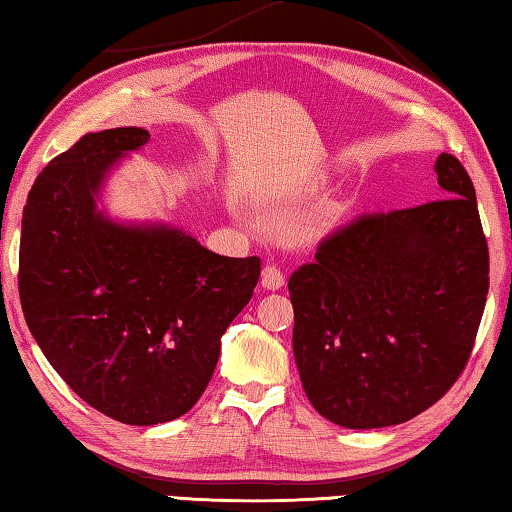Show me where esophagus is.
<instances>
[{
	"label": "esophagus",
	"mask_w": 512,
	"mask_h": 512,
	"mask_svg": "<svg viewBox=\"0 0 512 512\" xmlns=\"http://www.w3.org/2000/svg\"><path fill=\"white\" fill-rule=\"evenodd\" d=\"M282 285H285V273H282L276 264H266L262 271V287L276 292Z\"/></svg>",
	"instance_id": "esophagus-1"
}]
</instances>
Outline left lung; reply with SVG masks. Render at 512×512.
Returning <instances> with one entry per match:
<instances>
[{"instance_id":"8db88e82","label":"left lung","mask_w":512,"mask_h":512,"mask_svg":"<svg viewBox=\"0 0 512 512\" xmlns=\"http://www.w3.org/2000/svg\"><path fill=\"white\" fill-rule=\"evenodd\" d=\"M434 172L446 197L365 213L289 278L303 391L335 425L411 421L444 398L474 349L490 289L476 190L451 154Z\"/></svg>"}]
</instances>
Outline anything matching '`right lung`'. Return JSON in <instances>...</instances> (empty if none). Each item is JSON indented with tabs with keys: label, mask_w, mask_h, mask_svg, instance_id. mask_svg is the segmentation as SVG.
Returning a JSON list of instances; mask_svg holds the SVG:
<instances>
[{
	"label": "right lung",
	"mask_w": 512,
	"mask_h": 512,
	"mask_svg": "<svg viewBox=\"0 0 512 512\" xmlns=\"http://www.w3.org/2000/svg\"><path fill=\"white\" fill-rule=\"evenodd\" d=\"M144 128L87 133L38 174L22 213L20 303L59 377L126 425L193 409L220 338L246 308L259 257H223L170 225L114 223L96 207Z\"/></svg>",
	"instance_id": "right-lung-1"
}]
</instances>
